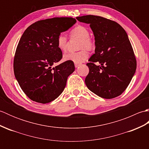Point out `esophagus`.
Masks as SVG:
<instances>
[{
	"instance_id": "1",
	"label": "esophagus",
	"mask_w": 149,
	"mask_h": 149,
	"mask_svg": "<svg viewBox=\"0 0 149 149\" xmlns=\"http://www.w3.org/2000/svg\"><path fill=\"white\" fill-rule=\"evenodd\" d=\"M80 65V64H79V63H75V68H77Z\"/></svg>"
}]
</instances>
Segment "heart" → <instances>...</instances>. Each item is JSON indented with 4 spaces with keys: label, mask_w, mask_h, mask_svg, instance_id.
<instances>
[{
    "label": "heart",
    "mask_w": 149,
    "mask_h": 149,
    "mask_svg": "<svg viewBox=\"0 0 149 149\" xmlns=\"http://www.w3.org/2000/svg\"><path fill=\"white\" fill-rule=\"evenodd\" d=\"M72 38L80 39L79 43V49L81 50L76 52H67L63 55L65 61H72L75 63H81L84 61L88 57V50L95 49V44L94 40L90 37V32L86 27L83 26H77L70 31ZM57 45L61 51H65L68 47V38L64 34H60L57 39Z\"/></svg>",
    "instance_id": "1"
}]
</instances>
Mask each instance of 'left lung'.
<instances>
[{
  "instance_id": "obj_1",
  "label": "left lung",
  "mask_w": 149,
  "mask_h": 149,
  "mask_svg": "<svg viewBox=\"0 0 149 149\" xmlns=\"http://www.w3.org/2000/svg\"><path fill=\"white\" fill-rule=\"evenodd\" d=\"M77 20L89 24L95 36V50L86 65L85 84L104 99L120 95L130 83L136 59L125 31L116 22L99 16L86 15Z\"/></svg>"
}]
</instances>
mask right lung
Returning <instances> with one entry per match:
<instances>
[{
	"label": "right lung",
	"mask_w": 149,
	"mask_h": 149,
	"mask_svg": "<svg viewBox=\"0 0 149 149\" xmlns=\"http://www.w3.org/2000/svg\"><path fill=\"white\" fill-rule=\"evenodd\" d=\"M71 17L45 19L31 24L19 41L13 61L15 76L31 100L46 104L55 100L75 70L74 63L66 61L55 67L63 54L57 45L61 33L75 24Z\"/></svg>",
	"instance_id": "add662e5"
}]
</instances>
